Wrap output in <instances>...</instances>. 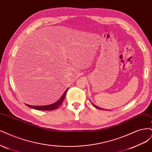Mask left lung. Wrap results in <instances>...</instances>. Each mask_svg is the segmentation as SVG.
Segmentation results:
<instances>
[{
    "label": "left lung",
    "instance_id": "obj_1",
    "mask_svg": "<svg viewBox=\"0 0 152 152\" xmlns=\"http://www.w3.org/2000/svg\"><path fill=\"white\" fill-rule=\"evenodd\" d=\"M92 104H93V103H92ZM93 105H94L95 107H96V109H100V110H105V109H102V108H100V107H97V106H96L95 104H93Z\"/></svg>",
    "mask_w": 152,
    "mask_h": 152
}]
</instances>
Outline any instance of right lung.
<instances>
[{"instance_id": "obj_1", "label": "right lung", "mask_w": 152, "mask_h": 152, "mask_svg": "<svg viewBox=\"0 0 152 152\" xmlns=\"http://www.w3.org/2000/svg\"><path fill=\"white\" fill-rule=\"evenodd\" d=\"M67 90H68V89H67L66 91L64 93V94L60 98L59 100H57L56 102L53 103V104H52L48 105H42V106H33V105H27V104H26V105L28 107H31V108H33V109H36V110H56L62 104V103L64 99V98L66 95V93H67Z\"/></svg>"}]
</instances>
